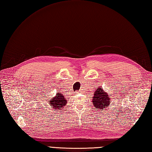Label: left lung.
<instances>
[{"label":"left lung","instance_id":"1","mask_svg":"<svg viewBox=\"0 0 152 152\" xmlns=\"http://www.w3.org/2000/svg\"><path fill=\"white\" fill-rule=\"evenodd\" d=\"M110 96L107 93H105L104 91L100 88L96 89V92L93 97V103L94 107L97 109L106 108L110 104Z\"/></svg>","mask_w":152,"mask_h":152}]
</instances>
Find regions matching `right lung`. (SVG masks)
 <instances>
[{"mask_svg": "<svg viewBox=\"0 0 152 152\" xmlns=\"http://www.w3.org/2000/svg\"><path fill=\"white\" fill-rule=\"evenodd\" d=\"M50 107L53 108H55L56 112L59 110H61V109H64L65 104L67 103V100L65 99L64 96L61 93H56V97L52 99V100L49 101Z\"/></svg>", "mask_w": 152, "mask_h": 152, "instance_id": "obj_1", "label": "right lung"}]
</instances>
